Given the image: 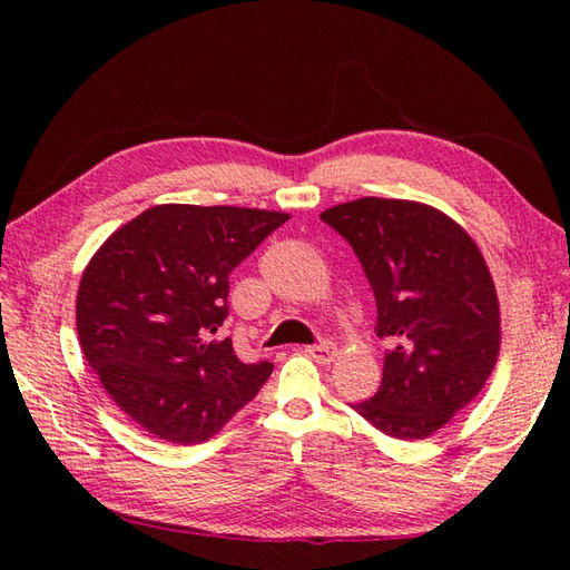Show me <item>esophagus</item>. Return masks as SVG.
<instances>
[{
    "label": "esophagus",
    "instance_id": "obj_1",
    "mask_svg": "<svg viewBox=\"0 0 570 570\" xmlns=\"http://www.w3.org/2000/svg\"><path fill=\"white\" fill-rule=\"evenodd\" d=\"M306 353L316 360V362H321V365H331V362L337 357V347L333 345V343H318V345H311V347H306Z\"/></svg>",
    "mask_w": 570,
    "mask_h": 570
}]
</instances>
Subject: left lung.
<instances>
[{
  "mask_svg": "<svg viewBox=\"0 0 570 570\" xmlns=\"http://www.w3.org/2000/svg\"><path fill=\"white\" fill-rule=\"evenodd\" d=\"M321 217L353 245L377 301L374 333L390 343L377 394L353 409L392 439H426L482 392L500 355L485 257L426 203L357 198Z\"/></svg>",
  "mask_w": 570,
  "mask_h": 570,
  "instance_id": "1",
  "label": "left lung"
}]
</instances>
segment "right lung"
<instances>
[{
	"label": "right lung",
	"mask_w": 570,
	"mask_h": 570,
	"mask_svg": "<svg viewBox=\"0 0 570 570\" xmlns=\"http://www.w3.org/2000/svg\"><path fill=\"white\" fill-rule=\"evenodd\" d=\"M288 213L166 203L102 242L78 286L76 325L105 392L168 443L213 439L269 380L220 337L229 274Z\"/></svg>",
	"instance_id": "add662e5"
}]
</instances>
